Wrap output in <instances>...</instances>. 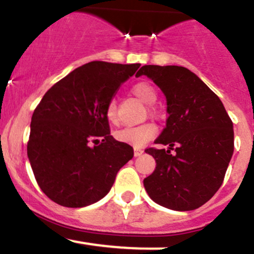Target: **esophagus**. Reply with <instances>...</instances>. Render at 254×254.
I'll list each match as a JSON object with an SVG mask.
<instances>
[{
    "label": "esophagus",
    "mask_w": 254,
    "mask_h": 254,
    "mask_svg": "<svg viewBox=\"0 0 254 254\" xmlns=\"http://www.w3.org/2000/svg\"><path fill=\"white\" fill-rule=\"evenodd\" d=\"M143 153H144V150H142V149H139V148H134V156H139V155H142Z\"/></svg>",
    "instance_id": "esophagus-1"
}]
</instances>
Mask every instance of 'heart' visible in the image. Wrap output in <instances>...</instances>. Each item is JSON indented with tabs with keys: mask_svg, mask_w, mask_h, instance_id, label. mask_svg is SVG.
Here are the masks:
<instances>
[{
	"mask_svg": "<svg viewBox=\"0 0 254 254\" xmlns=\"http://www.w3.org/2000/svg\"><path fill=\"white\" fill-rule=\"evenodd\" d=\"M132 93L139 99L145 105H154L158 100V94L155 89L150 84L144 82L137 83L133 85ZM106 117L109 122L116 125L119 122V114H117V104L116 100H110L108 106H106ZM156 127L151 124L139 125V126H127L122 129H119L115 133V137L117 140L126 144H130L134 146H140L145 144L148 140L155 137Z\"/></svg>",
	"mask_w": 254,
	"mask_h": 254,
	"instance_id": "obj_1",
	"label": "heart"
}]
</instances>
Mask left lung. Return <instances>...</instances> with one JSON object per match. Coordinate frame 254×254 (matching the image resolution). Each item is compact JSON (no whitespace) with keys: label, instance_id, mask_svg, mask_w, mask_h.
Instances as JSON below:
<instances>
[{"label":"left lung","instance_id":"obj_1","mask_svg":"<svg viewBox=\"0 0 254 254\" xmlns=\"http://www.w3.org/2000/svg\"><path fill=\"white\" fill-rule=\"evenodd\" d=\"M146 75L166 98V126L155 139L167 149H146L156 167L143 184L149 197L172 210H193L220 188L234 154V126L208 85L181 66L146 64ZM176 145V153L171 154Z\"/></svg>","mask_w":254,"mask_h":254}]
</instances>
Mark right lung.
I'll return each mask as SVG.
<instances>
[{"label": "right lung", "instance_id": "obj_1", "mask_svg": "<svg viewBox=\"0 0 254 254\" xmlns=\"http://www.w3.org/2000/svg\"><path fill=\"white\" fill-rule=\"evenodd\" d=\"M139 66L89 62L52 85L36 106L28 158L39 187L55 203L82 208L98 202L133 158L132 146L110 134L106 106Z\"/></svg>", "mask_w": 254, "mask_h": 254}]
</instances>
